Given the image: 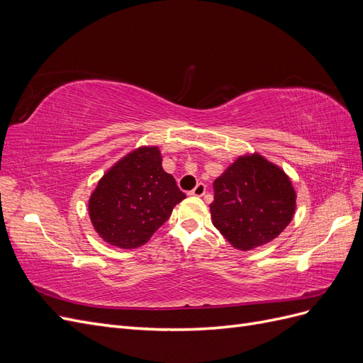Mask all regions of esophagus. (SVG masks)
<instances>
[{
    "instance_id": "1",
    "label": "esophagus",
    "mask_w": 363,
    "mask_h": 363,
    "mask_svg": "<svg viewBox=\"0 0 363 363\" xmlns=\"http://www.w3.org/2000/svg\"><path fill=\"white\" fill-rule=\"evenodd\" d=\"M189 194L194 195V196H203L206 194V184L204 183H199Z\"/></svg>"
}]
</instances>
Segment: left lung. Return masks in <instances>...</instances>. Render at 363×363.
<instances>
[{
    "mask_svg": "<svg viewBox=\"0 0 363 363\" xmlns=\"http://www.w3.org/2000/svg\"><path fill=\"white\" fill-rule=\"evenodd\" d=\"M213 225L238 250L276 239L292 221L295 191L276 164L259 155L239 157L213 182Z\"/></svg>",
    "mask_w": 363,
    "mask_h": 363,
    "instance_id": "1",
    "label": "left lung"
}]
</instances>
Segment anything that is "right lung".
<instances>
[{"instance_id": "right-lung-1", "label": "right lung", "mask_w": 363, "mask_h": 363, "mask_svg": "<svg viewBox=\"0 0 363 363\" xmlns=\"http://www.w3.org/2000/svg\"><path fill=\"white\" fill-rule=\"evenodd\" d=\"M186 195L162 168L157 147H140L98 182L89 200L91 221L106 242L136 248L168 221Z\"/></svg>"}]
</instances>
